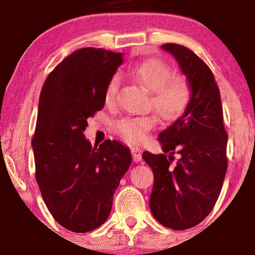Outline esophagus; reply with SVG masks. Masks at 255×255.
<instances>
[{
	"mask_svg": "<svg viewBox=\"0 0 255 255\" xmlns=\"http://www.w3.org/2000/svg\"><path fill=\"white\" fill-rule=\"evenodd\" d=\"M131 154H132V159L133 162H139L141 159V149L137 148V147H132L131 148Z\"/></svg>",
	"mask_w": 255,
	"mask_h": 255,
	"instance_id": "34e87169",
	"label": "esophagus"
}]
</instances>
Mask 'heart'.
<instances>
[{"instance_id": "1", "label": "heart", "mask_w": 255, "mask_h": 255, "mask_svg": "<svg viewBox=\"0 0 255 255\" xmlns=\"http://www.w3.org/2000/svg\"><path fill=\"white\" fill-rule=\"evenodd\" d=\"M130 75L149 91L148 106L159 119L174 120L187 109L191 99V86L181 74H172L171 67L158 58H149L130 68ZM119 79L111 77L105 90L106 105H114L117 98ZM155 125L152 116L127 117L116 124L120 136L130 143H139Z\"/></svg>"}]
</instances>
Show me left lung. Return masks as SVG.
Returning <instances> with one entry per match:
<instances>
[{"instance_id":"left-lung-1","label":"left lung","mask_w":255,"mask_h":255,"mask_svg":"<svg viewBox=\"0 0 255 255\" xmlns=\"http://www.w3.org/2000/svg\"><path fill=\"white\" fill-rule=\"evenodd\" d=\"M191 86L183 115L158 135L164 154L143 153L154 173L150 211L158 223L175 231L198 225L217 201L227 171V132L213 72L192 50L165 44ZM169 153V156L165 155ZM174 153L179 154L174 162Z\"/></svg>"}]
</instances>
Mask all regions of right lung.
I'll list each match as a JSON object with an SVG mask.
<instances>
[{"mask_svg": "<svg viewBox=\"0 0 255 255\" xmlns=\"http://www.w3.org/2000/svg\"><path fill=\"white\" fill-rule=\"evenodd\" d=\"M123 54L82 48L49 73L41 89L32 148L42 199L59 225L75 233L101 226L131 164L129 148L84 137L88 118L105 107V90Z\"/></svg>", "mask_w": 255, "mask_h": 255, "instance_id": "obj_1", "label": "right lung"}]
</instances>
